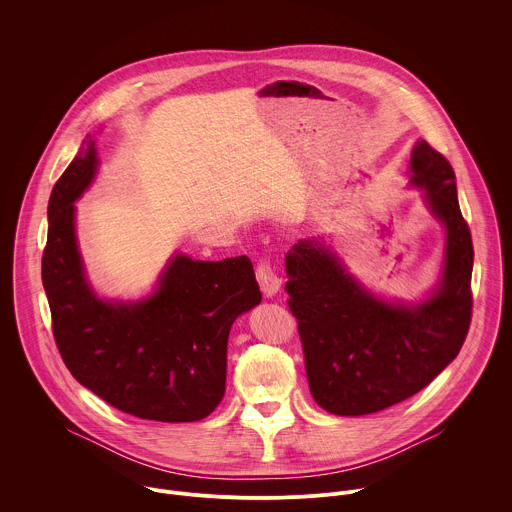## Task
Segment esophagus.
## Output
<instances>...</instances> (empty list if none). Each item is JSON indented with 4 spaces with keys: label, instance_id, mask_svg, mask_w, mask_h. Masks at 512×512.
<instances>
[{
    "label": "esophagus",
    "instance_id": "1",
    "mask_svg": "<svg viewBox=\"0 0 512 512\" xmlns=\"http://www.w3.org/2000/svg\"><path fill=\"white\" fill-rule=\"evenodd\" d=\"M257 281L261 285V291L265 298L277 296V291L281 289V277L275 273L269 261H259L257 265Z\"/></svg>",
    "mask_w": 512,
    "mask_h": 512
}]
</instances>
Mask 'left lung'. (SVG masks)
<instances>
[{"mask_svg": "<svg viewBox=\"0 0 512 512\" xmlns=\"http://www.w3.org/2000/svg\"><path fill=\"white\" fill-rule=\"evenodd\" d=\"M409 184L446 229L442 277L417 304L387 302L364 287L326 245L298 241L285 255L289 310L298 320L316 403L334 415H367L427 387L458 356L472 318L474 247L450 162L421 139Z\"/></svg>", "mask_w": 512, "mask_h": 512, "instance_id": "left-lung-1", "label": "left lung"}]
</instances>
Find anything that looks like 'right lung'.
<instances>
[{
  "label": "right lung",
  "instance_id": "right-lung-1",
  "mask_svg": "<svg viewBox=\"0 0 512 512\" xmlns=\"http://www.w3.org/2000/svg\"><path fill=\"white\" fill-rule=\"evenodd\" d=\"M99 168L95 141L70 162L48 200L42 283L70 375L139 419L200 421L225 395L233 322L261 302L247 255L194 261L176 253L137 302L103 300L85 271L75 202Z\"/></svg>",
  "mask_w": 512,
  "mask_h": 512
}]
</instances>
